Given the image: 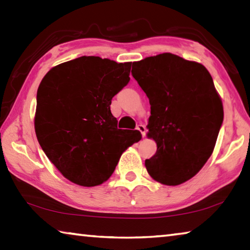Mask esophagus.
I'll list each match as a JSON object with an SVG mask.
<instances>
[{
	"label": "esophagus",
	"instance_id": "esophagus-1",
	"mask_svg": "<svg viewBox=\"0 0 250 250\" xmlns=\"http://www.w3.org/2000/svg\"><path fill=\"white\" fill-rule=\"evenodd\" d=\"M137 130H138V131H140L141 134H142V137L145 138L146 132V126L143 125H137Z\"/></svg>",
	"mask_w": 250,
	"mask_h": 250
}]
</instances>
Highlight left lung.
<instances>
[{"mask_svg": "<svg viewBox=\"0 0 250 250\" xmlns=\"http://www.w3.org/2000/svg\"><path fill=\"white\" fill-rule=\"evenodd\" d=\"M131 74L149 98L147 137L158 146L146 171L162 184L184 183L209 159L223 124L213 78L200 62L171 53L134 62Z\"/></svg>", "mask_w": 250, "mask_h": 250, "instance_id": "8db88e82", "label": "left lung"}]
</instances>
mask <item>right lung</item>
Listing matches in <instances>:
<instances>
[{
	"label": "right lung",
	"instance_id": "1",
	"mask_svg": "<svg viewBox=\"0 0 250 250\" xmlns=\"http://www.w3.org/2000/svg\"><path fill=\"white\" fill-rule=\"evenodd\" d=\"M131 62L82 56L53 67L37 90L35 132L58 171L75 184L96 186L121 154L140 141L138 130L118 129L111 100L130 80Z\"/></svg>",
	"mask_w": 250,
	"mask_h": 250
}]
</instances>
